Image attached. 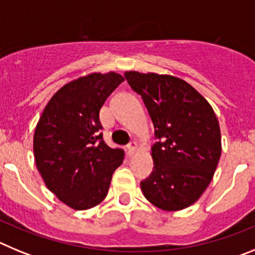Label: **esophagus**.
<instances>
[{
  "label": "esophagus",
  "mask_w": 255,
  "mask_h": 255,
  "mask_svg": "<svg viewBox=\"0 0 255 255\" xmlns=\"http://www.w3.org/2000/svg\"><path fill=\"white\" fill-rule=\"evenodd\" d=\"M128 152H129V154H134L135 153V150L138 149V143H136V141L135 140H132V141H130L129 144H128Z\"/></svg>",
  "instance_id": "obj_1"
}]
</instances>
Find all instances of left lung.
I'll return each mask as SVG.
<instances>
[{
    "instance_id": "obj_1",
    "label": "left lung",
    "mask_w": 255,
    "mask_h": 255,
    "mask_svg": "<svg viewBox=\"0 0 255 255\" xmlns=\"http://www.w3.org/2000/svg\"><path fill=\"white\" fill-rule=\"evenodd\" d=\"M140 94L158 141L153 171L140 182L144 197L163 211L195 203L215 175L221 157L220 124L212 106L189 83L172 75L126 71Z\"/></svg>"
}]
</instances>
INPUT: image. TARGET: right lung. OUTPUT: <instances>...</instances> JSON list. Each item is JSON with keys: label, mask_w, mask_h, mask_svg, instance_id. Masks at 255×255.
<instances>
[{"label": "right lung", "mask_w": 255, "mask_h": 255, "mask_svg": "<svg viewBox=\"0 0 255 255\" xmlns=\"http://www.w3.org/2000/svg\"><path fill=\"white\" fill-rule=\"evenodd\" d=\"M124 82L120 74L93 73L67 83L44 107L33 149L47 188L70 208L84 211L106 198L124 150L105 143L100 110Z\"/></svg>", "instance_id": "1"}]
</instances>
